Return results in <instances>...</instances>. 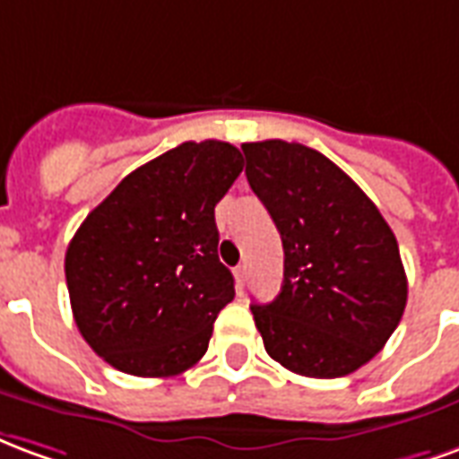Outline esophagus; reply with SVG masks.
<instances>
[{
  "label": "esophagus",
  "instance_id": "esophagus-1",
  "mask_svg": "<svg viewBox=\"0 0 459 459\" xmlns=\"http://www.w3.org/2000/svg\"><path fill=\"white\" fill-rule=\"evenodd\" d=\"M234 281H237V289L242 290L244 289V283H247V266H237V269H234Z\"/></svg>",
  "mask_w": 459,
  "mask_h": 459
}]
</instances>
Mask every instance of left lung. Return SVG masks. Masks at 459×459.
<instances>
[{"label":"left lung","mask_w":459,"mask_h":459,"mask_svg":"<svg viewBox=\"0 0 459 459\" xmlns=\"http://www.w3.org/2000/svg\"><path fill=\"white\" fill-rule=\"evenodd\" d=\"M247 180L283 242V286L252 306L271 359L300 377L352 374L386 344L406 307L399 242L344 170L303 143H242Z\"/></svg>","instance_id":"1"}]
</instances>
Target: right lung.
I'll return each mask as SVG.
<instances>
[{
	"label": "right lung",
	"instance_id": "obj_1",
	"mask_svg": "<svg viewBox=\"0 0 459 459\" xmlns=\"http://www.w3.org/2000/svg\"><path fill=\"white\" fill-rule=\"evenodd\" d=\"M242 169L232 143H180L132 170L70 239L75 325L115 369L176 377L207 352L217 313L234 299L215 205Z\"/></svg>",
	"mask_w": 459,
	"mask_h": 459
}]
</instances>
